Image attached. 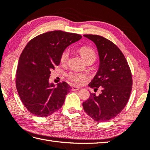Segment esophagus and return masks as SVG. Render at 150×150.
<instances>
[{"label":"esophagus","mask_w":150,"mask_h":150,"mask_svg":"<svg viewBox=\"0 0 150 150\" xmlns=\"http://www.w3.org/2000/svg\"><path fill=\"white\" fill-rule=\"evenodd\" d=\"M72 89L73 90V91H77V90L81 89V88L80 87H78V86H72Z\"/></svg>","instance_id":"obj_1"}]
</instances>
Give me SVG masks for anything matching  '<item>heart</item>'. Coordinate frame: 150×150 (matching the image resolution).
Listing matches in <instances>:
<instances>
[{"mask_svg": "<svg viewBox=\"0 0 150 150\" xmlns=\"http://www.w3.org/2000/svg\"><path fill=\"white\" fill-rule=\"evenodd\" d=\"M79 52L82 56V57L86 61V62H89L90 61H95L97 55L94 50L92 48L87 46H82L79 49ZM69 58V50L68 49L64 50L62 52L61 57H60V61L62 64H65L68 62ZM85 77L84 74L81 73L75 72H70L67 74V78L69 79L70 81H72L75 83H80L81 80Z\"/></svg>", "mask_w": 150, "mask_h": 150, "instance_id": "b5f03b06", "label": "heart"}]
</instances>
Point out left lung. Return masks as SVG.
<instances>
[{"mask_svg": "<svg viewBox=\"0 0 150 150\" xmlns=\"http://www.w3.org/2000/svg\"><path fill=\"white\" fill-rule=\"evenodd\" d=\"M96 44L100 58L97 74L89 86L98 96L90 93L83 103L84 111L97 122H105L117 116L125 108L131 95L132 78L125 56L116 45L99 35H84Z\"/></svg>", "mask_w": 150, "mask_h": 150, "instance_id": "obj_1", "label": "left lung"}]
</instances>
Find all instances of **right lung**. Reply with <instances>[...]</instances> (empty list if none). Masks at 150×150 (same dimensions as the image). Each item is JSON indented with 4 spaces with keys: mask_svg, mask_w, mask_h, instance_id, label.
Masks as SVG:
<instances>
[{
    "mask_svg": "<svg viewBox=\"0 0 150 150\" xmlns=\"http://www.w3.org/2000/svg\"><path fill=\"white\" fill-rule=\"evenodd\" d=\"M80 35L61 30L50 31L28 42L19 59L16 77L17 91L23 104L37 117H47L61 108L71 91L65 81L54 87L49 83L51 70L60 64L62 52Z\"/></svg>",
    "mask_w": 150,
    "mask_h": 150,
    "instance_id": "right-lung-1",
    "label": "right lung"
}]
</instances>
